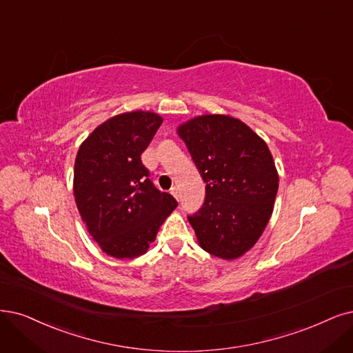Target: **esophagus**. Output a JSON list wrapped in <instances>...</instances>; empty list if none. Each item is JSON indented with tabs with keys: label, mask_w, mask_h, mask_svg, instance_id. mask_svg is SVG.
Returning <instances> with one entry per match:
<instances>
[{
	"label": "esophagus",
	"mask_w": 353,
	"mask_h": 353,
	"mask_svg": "<svg viewBox=\"0 0 353 353\" xmlns=\"http://www.w3.org/2000/svg\"><path fill=\"white\" fill-rule=\"evenodd\" d=\"M170 193H172L176 199H179V190H177L176 186H173L172 189H170Z\"/></svg>",
	"instance_id": "1"
}]
</instances>
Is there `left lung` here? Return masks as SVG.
I'll list each match as a JSON object with an SVG mask.
<instances>
[{"instance_id":"left-lung-1","label":"left lung","mask_w":353,"mask_h":353,"mask_svg":"<svg viewBox=\"0 0 353 353\" xmlns=\"http://www.w3.org/2000/svg\"><path fill=\"white\" fill-rule=\"evenodd\" d=\"M177 134L206 183L203 206L188 216L199 245L219 259L243 256L265 231L278 193L266 142L227 114L193 117Z\"/></svg>"}]
</instances>
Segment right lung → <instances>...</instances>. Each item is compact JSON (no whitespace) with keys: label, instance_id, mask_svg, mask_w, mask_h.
<instances>
[{"label":"right lung","instance_id":"right-lung-1","mask_svg":"<svg viewBox=\"0 0 353 353\" xmlns=\"http://www.w3.org/2000/svg\"><path fill=\"white\" fill-rule=\"evenodd\" d=\"M163 123L152 112H128L97 126L74 165V196L90 236L104 253L134 259L147 253L177 202L157 189L141 154Z\"/></svg>","mask_w":353,"mask_h":353}]
</instances>
